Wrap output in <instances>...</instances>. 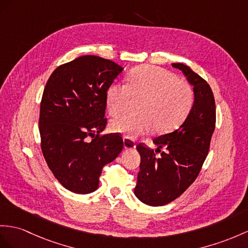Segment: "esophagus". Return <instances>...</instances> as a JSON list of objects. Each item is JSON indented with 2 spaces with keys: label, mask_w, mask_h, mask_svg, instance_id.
Here are the masks:
<instances>
[{
  "label": "esophagus",
  "mask_w": 248,
  "mask_h": 248,
  "mask_svg": "<svg viewBox=\"0 0 248 248\" xmlns=\"http://www.w3.org/2000/svg\"><path fill=\"white\" fill-rule=\"evenodd\" d=\"M123 142H124V147L126 149H134L136 148V142L134 140H131L128 137H124L123 138Z\"/></svg>",
  "instance_id": "obj_1"
}]
</instances>
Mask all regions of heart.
Instances as JSON below:
<instances>
[{
  "label": "heart",
  "instance_id": "b5f03b06",
  "mask_svg": "<svg viewBox=\"0 0 248 248\" xmlns=\"http://www.w3.org/2000/svg\"><path fill=\"white\" fill-rule=\"evenodd\" d=\"M132 98L144 100L139 108L141 116L114 119L110 129L128 138H137L153 129L165 134L176 128L190 112L195 93L188 83L180 81L173 72L145 65L130 71L127 84L116 83L108 88V111L113 117L124 113Z\"/></svg>",
  "mask_w": 248,
  "mask_h": 248
}]
</instances>
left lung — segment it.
<instances>
[{
    "mask_svg": "<svg viewBox=\"0 0 248 248\" xmlns=\"http://www.w3.org/2000/svg\"><path fill=\"white\" fill-rule=\"evenodd\" d=\"M194 86L195 101L184 123L178 129L154 139L161 152L140 143V171L135 195L150 206H162L176 200L194 183L206 159L216 127V103L208 83L182 63H173ZM161 149H164L163 152Z\"/></svg>",
    "mask_w": 248,
    "mask_h": 248,
    "instance_id": "8db88e82",
    "label": "left lung"
}]
</instances>
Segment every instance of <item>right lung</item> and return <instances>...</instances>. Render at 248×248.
<instances>
[{
	"instance_id": "obj_1",
	"label": "right lung",
	"mask_w": 248,
	"mask_h": 248,
	"mask_svg": "<svg viewBox=\"0 0 248 248\" xmlns=\"http://www.w3.org/2000/svg\"><path fill=\"white\" fill-rule=\"evenodd\" d=\"M123 68L110 60L83 56L60 65L48 78L40 107L41 148L49 170L66 189L89 194L103 167L123 149L106 127V94Z\"/></svg>"
}]
</instances>
